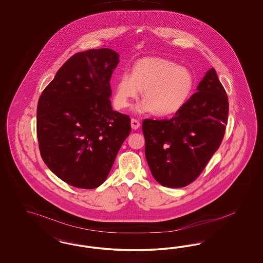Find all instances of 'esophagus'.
Here are the masks:
<instances>
[{
  "label": "esophagus",
  "mask_w": 263,
  "mask_h": 263,
  "mask_svg": "<svg viewBox=\"0 0 263 263\" xmlns=\"http://www.w3.org/2000/svg\"><path fill=\"white\" fill-rule=\"evenodd\" d=\"M140 125H141V123H140L139 120H135V119H132V120H131V127H132V129L137 130L138 128L140 127Z\"/></svg>",
  "instance_id": "34e87169"
}]
</instances>
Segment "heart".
Segmentation results:
<instances>
[{
	"label": "heart",
	"instance_id": "heart-1",
	"mask_svg": "<svg viewBox=\"0 0 263 263\" xmlns=\"http://www.w3.org/2000/svg\"><path fill=\"white\" fill-rule=\"evenodd\" d=\"M194 77L187 68L163 58H143L133 66L132 74L123 72L115 87L114 104L119 110L129 107L143 89L142 102L137 104L138 114L155 111L168 116L178 111L194 88Z\"/></svg>",
	"mask_w": 263,
	"mask_h": 263
}]
</instances>
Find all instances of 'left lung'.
<instances>
[{"label": "left lung", "instance_id": "left-lung-1", "mask_svg": "<svg viewBox=\"0 0 263 263\" xmlns=\"http://www.w3.org/2000/svg\"><path fill=\"white\" fill-rule=\"evenodd\" d=\"M197 89L172 119L143 120L145 158L155 180L165 187L193 182L224 135L229 101L214 68Z\"/></svg>", "mask_w": 263, "mask_h": 263}]
</instances>
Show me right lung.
I'll list each match as a JSON object with an SVG mask.
<instances>
[{
  "mask_svg": "<svg viewBox=\"0 0 263 263\" xmlns=\"http://www.w3.org/2000/svg\"><path fill=\"white\" fill-rule=\"evenodd\" d=\"M119 58L109 48L73 55L39 100L41 157L59 178L77 188L103 183L131 131L130 118L114 111L109 99Z\"/></svg>",
  "mask_w": 263,
  "mask_h": 263,
  "instance_id": "obj_1",
  "label": "right lung"
}]
</instances>
